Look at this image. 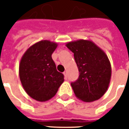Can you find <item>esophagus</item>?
<instances>
[{"instance_id": "34e87169", "label": "esophagus", "mask_w": 129, "mask_h": 129, "mask_svg": "<svg viewBox=\"0 0 129 129\" xmlns=\"http://www.w3.org/2000/svg\"><path fill=\"white\" fill-rule=\"evenodd\" d=\"M63 74H64V78H65V79H67V72H66V71H64V73H63Z\"/></svg>"}]
</instances>
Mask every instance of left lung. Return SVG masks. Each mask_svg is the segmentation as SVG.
Masks as SVG:
<instances>
[{
	"label": "left lung",
	"mask_w": 129,
	"mask_h": 129,
	"mask_svg": "<svg viewBox=\"0 0 129 129\" xmlns=\"http://www.w3.org/2000/svg\"><path fill=\"white\" fill-rule=\"evenodd\" d=\"M66 46L74 53L79 70L77 80L71 82L75 95L85 102L98 100L106 92L111 77L106 54L90 41L78 40Z\"/></svg>",
	"instance_id": "1"
}]
</instances>
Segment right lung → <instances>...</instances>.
Wrapping results in <instances>:
<instances>
[{"label": "right lung", "mask_w": 129, "mask_h": 129, "mask_svg": "<svg viewBox=\"0 0 129 129\" xmlns=\"http://www.w3.org/2000/svg\"><path fill=\"white\" fill-rule=\"evenodd\" d=\"M57 44L44 40L28 48L21 59L19 77L25 91L33 99L47 101L55 95L64 82L52 58Z\"/></svg>", "instance_id": "right-lung-1"}]
</instances>
